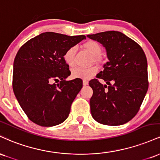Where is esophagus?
<instances>
[{
	"mask_svg": "<svg viewBox=\"0 0 160 160\" xmlns=\"http://www.w3.org/2000/svg\"><path fill=\"white\" fill-rule=\"evenodd\" d=\"M88 83H89V82H88L87 80H82V84H83V86H87Z\"/></svg>",
	"mask_w": 160,
	"mask_h": 160,
	"instance_id": "34e87169",
	"label": "esophagus"
}]
</instances>
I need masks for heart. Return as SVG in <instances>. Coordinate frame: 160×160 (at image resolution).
<instances>
[{
    "label": "heart",
    "instance_id": "b5f03b06",
    "mask_svg": "<svg viewBox=\"0 0 160 160\" xmlns=\"http://www.w3.org/2000/svg\"><path fill=\"white\" fill-rule=\"evenodd\" d=\"M82 47L88 51L93 56L94 62H98V57L102 54V47L98 42L94 40H89L82 45ZM75 53L76 48L74 47H70L65 51L64 54V60L65 63L70 67H72L75 62ZM98 71V68L95 66H91L89 68L77 67L71 70V77L74 78H80L83 80H89L92 78Z\"/></svg>",
    "mask_w": 160,
    "mask_h": 160
}]
</instances>
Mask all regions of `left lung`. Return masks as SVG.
Here are the masks:
<instances>
[{"mask_svg": "<svg viewBox=\"0 0 160 160\" xmlns=\"http://www.w3.org/2000/svg\"><path fill=\"white\" fill-rule=\"evenodd\" d=\"M87 37L105 47L109 60L96 76L107 85L98 79L89 82L93 90L92 116L99 123L108 126L126 123L137 114L148 89L144 52L136 42L120 32L110 31Z\"/></svg>", "mask_w": 160, "mask_h": 160, "instance_id": "obj_1", "label": "left lung"}]
</instances>
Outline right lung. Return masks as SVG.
<instances>
[{
	"mask_svg": "<svg viewBox=\"0 0 160 160\" xmlns=\"http://www.w3.org/2000/svg\"><path fill=\"white\" fill-rule=\"evenodd\" d=\"M83 39L86 36L45 32L29 40L18 51L12 89L22 109L34 123L54 126L68 117L82 81L80 78L65 80L71 71L64 54ZM52 81L60 82L52 84Z\"/></svg>",
	"mask_w": 160,
	"mask_h": 160,
	"instance_id": "add662e5",
	"label": "right lung"
}]
</instances>
